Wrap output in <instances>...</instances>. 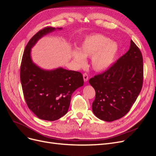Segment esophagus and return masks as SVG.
<instances>
[{"instance_id": "34e87169", "label": "esophagus", "mask_w": 156, "mask_h": 156, "mask_svg": "<svg viewBox=\"0 0 156 156\" xmlns=\"http://www.w3.org/2000/svg\"><path fill=\"white\" fill-rule=\"evenodd\" d=\"M83 79H84V81L87 82L88 80V75L87 73H83Z\"/></svg>"}]
</instances>
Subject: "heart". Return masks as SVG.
Segmentation results:
<instances>
[{"mask_svg": "<svg viewBox=\"0 0 156 156\" xmlns=\"http://www.w3.org/2000/svg\"><path fill=\"white\" fill-rule=\"evenodd\" d=\"M119 46L115 41L102 34L86 37L81 42L80 49L72 51L74 60L81 67L87 64V58L92 56V64L96 71L101 72L108 68L113 62Z\"/></svg>", "mask_w": 156, "mask_h": 156, "instance_id": "heart-1", "label": "heart"}]
</instances>
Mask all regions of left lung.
Listing matches in <instances>:
<instances>
[{
  "label": "left lung",
  "mask_w": 156,
  "mask_h": 156,
  "mask_svg": "<svg viewBox=\"0 0 156 156\" xmlns=\"http://www.w3.org/2000/svg\"><path fill=\"white\" fill-rule=\"evenodd\" d=\"M96 91L92 111L98 119L112 122L121 119L130 110L143 83V58L131 40L129 51L105 72L90 79Z\"/></svg>",
  "instance_id": "obj_1"
}]
</instances>
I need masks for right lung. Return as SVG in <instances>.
Instances as JSON below:
<instances>
[{"label": "right lung", "mask_w": 156, "mask_h": 156, "mask_svg": "<svg viewBox=\"0 0 156 156\" xmlns=\"http://www.w3.org/2000/svg\"><path fill=\"white\" fill-rule=\"evenodd\" d=\"M55 30V27H46L32 36L25 47L20 68L28 107L39 119L48 121L56 120L66 114L73 92L84 83L81 72L61 68L46 71L32 62L30 49L42 36Z\"/></svg>", "instance_id": "add662e5"}]
</instances>
